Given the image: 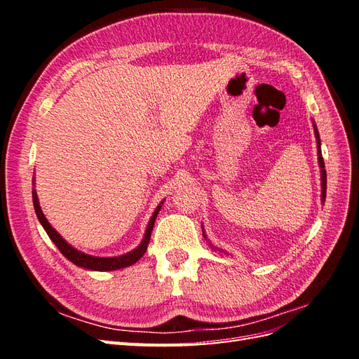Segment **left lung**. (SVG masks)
Instances as JSON below:
<instances>
[{"instance_id": "1", "label": "left lung", "mask_w": 359, "mask_h": 359, "mask_svg": "<svg viewBox=\"0 0 359 359\" xmlns=\"http://www.w3.org/2000/svg\"><path fill=\"white\" fill-rule=\"evenodd\" d=\"M314 127V136H316V144H318V160H319V166H320V180H322V202H325V198H327V170H325V163H323V157H322V151H320V137H319V132L316 128V124H313ZM205 236V232H203ZM206 238V236H205ZM211 248L217 250L211 243H210Z\"/></svg>"}]
</instances>
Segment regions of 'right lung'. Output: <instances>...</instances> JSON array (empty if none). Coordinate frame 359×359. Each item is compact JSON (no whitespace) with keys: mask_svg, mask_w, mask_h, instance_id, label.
<instances>
[{"mask_svg":"<svg viewBox=\"0 0 359 359\" xmlns=\"http://www.w3.org/2000/svg\"><path fill=\"white\" fill-rule=\"evenodd\" d=\"M32 203H34V210L37 214V219L41 223V226L45 227L46 233L49 235L50 240L53 241L58 247L60 252L64 255V257H67L70 262H73L74 265L82 266L85 269H93V271H114V269H119V268H126L136 264L137 260L144 256V253L147 252V247L149 244V238H151V232H153V227H154V222H156V217L161 208V203L157 206L153 217H151V220L147 226V232L142 243H140L135 250L132 252H128L126 255L121 256H115V257H97V256H91V255H85L79 250H76L74 247H72L64 238L53 229V227L49 224V222L46 220L45 214H43L41 208H40V203H39V198H37V193L36 190H32Z\"/></svg>","mask_w":359,"mask_h":359,"instance_id":"1","label":"right lung"}]
</instances>
